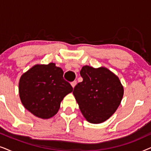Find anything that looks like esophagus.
<instances>
[{
	"mask_svg": "<svg viewBox=\"0 0 151 151\" xmlns=\"http://www.w3.org/2000/svg\"><path fill=\"white\" fill-rule=\"evenodd\" d=\"M76 84H77V81H73V82H72L71 83L72 87H73V88L75 87V86L76 85Z\"/></svg>",
	"mask_w": 151,
	"mask_h": 151,
	"instance_id": "1",
	"label": "esophagus"
}]
</instances>
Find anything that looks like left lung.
<instances>
[{
  "label": "left lung",
  "mask_w": 151,
  "mask_h": 151,
  "mask_svg": "<svg viewBox=\"0 0 151 151\" xmlns=\"http://www.w3.org/2000/svg\"><path fill=\"white\" fill-rule=\"evenodd\" d=\"M80 76L83 80L73 91L80 111L88 122H104L116 111L123 98L119 78L105 67L87 65L82 68Z\"/></svg>",
  "instance_id": "left-lung-1"
}]
</instances>
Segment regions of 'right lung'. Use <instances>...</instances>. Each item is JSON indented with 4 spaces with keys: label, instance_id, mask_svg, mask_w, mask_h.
I'll list each match as a JSON object with an SVG mask.
<instances>
[{
    "label": "right lung",
    "instance_id": "1",
    "mask_svg": "<svg viewBox=\"0 0 151 151\" xmlns=\"http://www.w3.org/2000/svg\"><path fill=\"white\" fill-rule=\"evenodd\" d=\"M63 74V69L53 63L36 65L22 74L18 89L24 108L42 119L54 116L63 98L73 91Z\"/></svg>",
    "mask_w": 151,
    "mask_h": 151
}]
</instances>
